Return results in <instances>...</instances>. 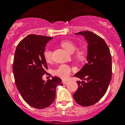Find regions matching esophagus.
Wrapping results in <instances>:
<instances>
[{
	"label": "esophagus",
	"mask_w": 125,
	"mask_h": 125,
	"mask_svg": "<svg viewBox=\"0 0 125 125\" xmlns=\"http://www.w3.org/2000/svg\"><path fill=\"white\" fill-rule=\"evenodd\" d=\"M67 82H68L67 80H62V83L63 84H66Z\"/></svg>",
	"instance_id": "esophagus-1"
}]
</instances>
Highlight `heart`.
Segmentation results:
<instances>
[{"mask_svg": "<svg viewBox=\"0 0 125 125\" xmlns=\"http://www.w3.org/2000/svg\"><path fill=\"white\" fill-rule=\"evenodd\" d=\"M61 45L70 53H73L77 49L76 44L70 40H64L61 43ZM75 56L79 60L83 61L86 58V52L84 50H78L75 52ZM43 57L46 62H51L52 60V51L49 48H46L43 52ZM73 70L74 69L68 65H62L54 71V74L61 79H66Z\"/></svg>", "mask_w": 125, "mask_h": 125, "instance_id": "b5f03b06", "label": "heart"}]
</instances>
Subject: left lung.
I'll return each instance as SVG.
<instances>
[{
    "mask_svg": "<svg viewBox=\"0 0 125 125\" xmlns=\"http://www.w3.org/2000/svg\"><path fill=\"white\" fill-rule=\"evenodd\" d=\"M82 35L88 42V62L74 75L78 88L73 94L75 102L89 106L99 102L105 94L112 77V58L109 48L102 37L89 31L75 33Z\"/></svg>",
    "mask_w": 125,
    "mask_h": 125,
    "instance_id": "8db88e82",
    "label": "left lung"
}]
</instances>
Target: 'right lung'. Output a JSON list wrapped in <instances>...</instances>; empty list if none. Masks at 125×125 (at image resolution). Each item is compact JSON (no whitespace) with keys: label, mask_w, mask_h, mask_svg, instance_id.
Here are the masks:
<instances>
[{"label":"right lung","mask_w":125,"mask_h":125,"mask_svg":"<svg viewBox=\"0 0 125 125\" xmlns=\"http://www.w3.org/2000/svg\"><path fill=\"white\" fill-rule=\"evenodd\" d=\"M52 37L30 34L17 45L12 71L17 89L28 104L37 109L51 105L55 97V89L62 85L57 77L45 81L47 63L43 57L46 43Z\"/></svg>","instance_id":"right-lung-1"}]
</instances>
